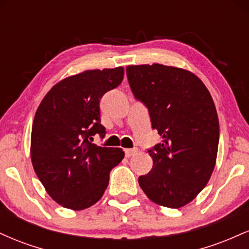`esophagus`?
Returning <instances> with one entry per match:
<instances>
[{"label":"esophagus","mask_w":249,"mask_h":249,"mask_svg":"<svg viewBox=\"0 0 249 249\" xmlns=\"http://www.w3.org/2000/svg\"><path fill=\"white\" fill-rule=\"evenodd\" d=\"M124 152H125V157H126V158H130V157H132L133 154L137 152V148H126Z\"/></svg>","instance_id":"34e87169"}]
</instances>
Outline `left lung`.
Segmentation results:
<instances>
[{
    "label": "left lung",
    "mask_w": 249,
    "mask_h": 249,
    "mask_svg": "<svg viewBox=\"0 0 249 249\" xmlns=\"http://www.w3.org/2000/svg\"><path fill=\"white\" fill-rule=\"evenodd\" d=\"M126 76L162 137L148 148L153 166L139 177V185L156 204L185 206L206 186L215 166L219 119L212 97L198 77L178 68L130 65Z\"/></svg>",
    "instance_id": "left-lung-1"
}]
</instances>
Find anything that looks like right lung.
<instances>
[{
  "label": "right lung",
  "mask_w": 249,
  "mask_h": 249,
  "mask_svg": "<svg viewBox=\"0 0 249 249\" xmlns=\"http://www.w3.org/2000/svg\"><path fill=\"white\" fill-rule=\"evenodd\" d=\"M124 78V69L89 70L57 83L36 111L31 131V161L49 196L70 210L96 204L110 172L124 158L122 148L91 142L104 138L99 102Z\"/></svg>",
  "instance_id": "add662e5"
}]
</instances>
